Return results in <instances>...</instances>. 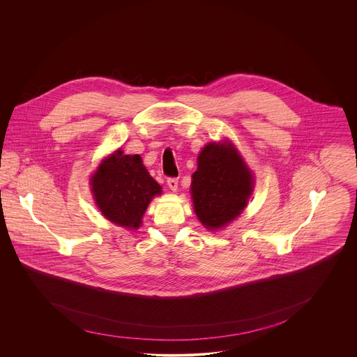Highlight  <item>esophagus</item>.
Wrapping results in <instances>:
<instances>
[{"mask_svg": "<svg viewBox=\"0 0 357 357\" xmlns=\"http://www.w3.org/2000/svg\"><path fill=\"white\" fill-rule=\"evenodd\" d=\"M167 187H169L173 192H176V191H177V187H178V180L174 178V177L167 178Z\"/></svg>", "mask_w": 357, "mask_h": 357, "instance_id": "1", "label": "esophagus"}]
</instances>
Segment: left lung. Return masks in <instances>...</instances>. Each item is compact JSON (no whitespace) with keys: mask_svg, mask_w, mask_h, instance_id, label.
Returning a JSON list of instances; mask_svg holds the SVG:
<instances>
[{"mask_svg":"<svg viewBox=\"0 0 357 357\" xmlns=\"http://www.w3.org/2000/svg\"><path fill=\"white\" fill-rule=\"evenodd\" d=\"M253 190V173L229 142L208 143L198 155L191 197L204 228L215 231L239 217Z\"/></svg>","mask_w":357,"mask_h":357,"instance_id":"left-lung-1","label":"left lung"}]
</instances>
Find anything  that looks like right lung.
Listing matches in <instances>:
<instances>
[{"instance_id":"1","label":"right lung","mask_w":357,"mask_h":357,"mask_svg":"<svg viewBox=\"0 0 357 357\" xmlns=\"http://www.w3.org/2000/svg\"><path fill=\"white\" fill-rule=\"evenodd\" d=\"M91 190L102 215L128 229L142 225L153 197L162 194L140 155H123L121 150L102 159L91 177Z\"/></svg>"}]
</instances>
